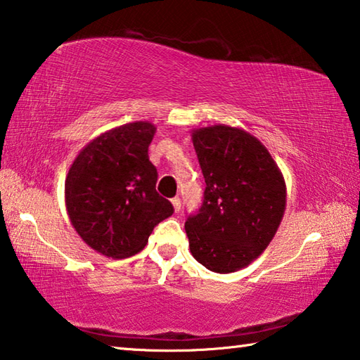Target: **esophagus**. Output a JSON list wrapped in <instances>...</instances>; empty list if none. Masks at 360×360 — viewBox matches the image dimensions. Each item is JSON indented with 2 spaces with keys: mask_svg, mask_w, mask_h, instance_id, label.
Here are the masks:
<instances>
[{
  "mask_svg": "<svg viewBox=\"0 0 360 360\" xmlns=\"http://www.w3.org/2000/svg\"><path fill=\"white\" fill-rule=\"evenodd\" d=\"M171 202H172V207H174V210H175V212H180V207H181V200H180L179 198H174V199H171Z\"/></svg>",
  "mask_w": 360,
  "mask_h": 360,
  "instance_id": "esophagus-1",
  "label": "esophagus"
}]
</instances>
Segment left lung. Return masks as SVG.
<instances>
[{"label":"left lung","mask_w":360,"mask_h":360,"mask_svg":"<svg viewBox=\"0 0 360 360\" xmlns=\"http://www.w3.org/2000/svg\"><path fill=\"white\" fill-rule=\"evenodd\" d=\"M193 144L205 179L203 203L185 230L195 260L227 274L259 259L279 229L287 186L268 148L243 128H194Z\"/></svg>","instance_id":"1"}]
</instances>
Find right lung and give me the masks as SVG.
<instances>
[{
    "instance_id": "obj_1",
    "label": "right lung",
    "mask_w": 360,
    "mask_h": 360,
    "mask_svg": "<svg viewBox=\"0 0 360 360\" xmlns=\"http://www.w3.org/2000/svg\"><path fill=\"white\" fill-rule=\"evenodd\" d=\"M157 127L136 120L98 134L81 148L65 177V208L87 246L110 259L144 249L153 227L174 213L155 189L148 146Z\"/></svg>"
}]
</instances>
